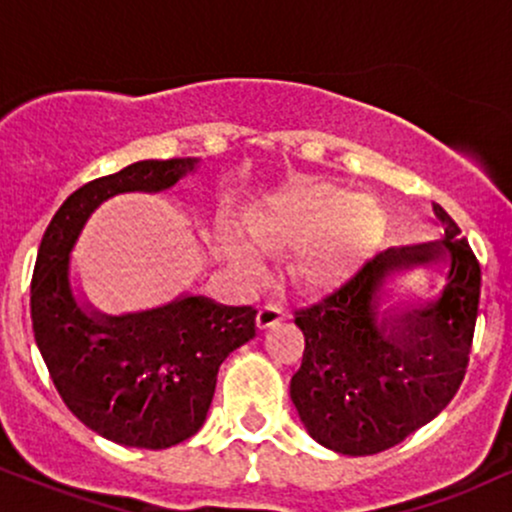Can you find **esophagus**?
<instances>
[{
  "label": "esophagus",
  "mask_w": 512,
  "mask_h": 512,
  "mask_svg": "<svg viewBox=\"0 0 512 512\" xmlns=\"http://www.w3.org/2000/svg\"><path fill=\"white\" fill-rule=\"evenodd\" d=\"M284 317L286 313L279 303H264L260 313H257V325H260V330H267V327L276 325V322H281Z\"/></svg>",
  "instance_id": "34e87169"
}]
</instances>
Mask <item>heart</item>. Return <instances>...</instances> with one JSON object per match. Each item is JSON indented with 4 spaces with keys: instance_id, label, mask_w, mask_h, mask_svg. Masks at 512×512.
<instances>
[{
    "instance_id": "heart-1",
    "label": "heart",
    "mask_w": 512,
    "mask_h": 512,
    "mask_svg": "<svg viewBox=\"0 0 512 512\" xmlns=\"http://www.w3.org/2000/svg\"><path fill=\"white\" fill-rule=\"evenodd\" d=\"M385 216L378 204L342 187L315 182L276 197L248 219V233L269 255L296 250L289 264L293 284L327 291L344 284L380 243ZM226 257L243 276L260 274V260L250 245L226 240Z\"/></svg>"
}]
</instances>
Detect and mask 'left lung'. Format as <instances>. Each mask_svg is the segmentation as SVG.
<instances>
[{
  "label": "left lung",
  "mask_w": 512,
  "mask_h": 512,
  "mask_svg": "<svg viewBox=\"0 0 512 512\" xmlns=\"http://www.w3.org/2000/svg\"><path fill=\"white\" fill-rule=\"evenodd\" d=\"M443 238L385 250L339 289L298 308L305 337L291 399L317 443L342 455H375L419 431L448 407L469 366L479 313L481 267L460 226L440 204ZM419 263H445L438 302L377 322L385 275Z\"/></svg>",
  "instance_id": "left-lung-1"
}]
</instances>
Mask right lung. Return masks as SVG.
<instances>
[{"mask_svg":"<svg viewBox=\"0 0 512 512\" xmlns=\"http://www.w3.org/2000/svg\"><path fill=\"white\" fill-rule=\"evenodd\" d=\"M195 163L139 161L86 182L52 216L35 260L33 332L52 383L76 419L129 448L163 450L195 436L223 358L255 337L257 310L182 296L137 315L86 313L69 289V252L103 199L166 190Z\"/></svg>","mask_w":512,"mask_h":512,"instance_id":"right-lung-1","label":"right lung"}]
</instances>
